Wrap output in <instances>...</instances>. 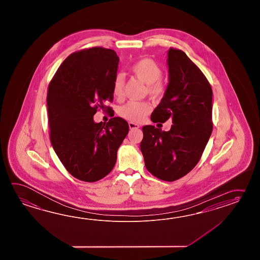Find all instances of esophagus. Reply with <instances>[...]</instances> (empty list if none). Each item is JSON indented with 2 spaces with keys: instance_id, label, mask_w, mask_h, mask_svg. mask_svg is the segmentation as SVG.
Wrapping results in <instances>:
<instances>
[{
  "instance_id": "1",
  "label": "esophagus",
  "mask_w": 260,
  "mask_h": 260,
  "mask_svg": "<svg viewBox=\"0 0 260 260\" xmlns=\"http://www.w3.org/2000/svg\"><path fill=\"white\" fill-rule=\"evenodd\" d=\"M140 127L139 126V124L138 123H135V122H129V128L132 130V129H138V128Z\"/></svg>"
}]
</instances>
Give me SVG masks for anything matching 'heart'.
<instances>
[{"mask_svg":"<svg viewBox=\"0 0 260 260\" xmlns=\"http://www.w3.org/2000/svg\"><path fill=\"white\" fill-rule=\"evenodd\" d=\"M131 72L140 81L146 83V92L154 100L160 99L165 92V84L160 81L161 69L150 58H142L137 61L132 67ZM124 87V78L122 74H117L113 80L112 93L117 99H122ZM151 110V106L147 101H128L122 105L118 113L129 122H140Z\"/></svg>","mask_w":260,"mask_h":260,"instance_id":"obj_1","label":"heart"}]
</instances>
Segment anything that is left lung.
Instances as JSON below:
<instances>
[{
  "label": "left lung",
  "instance_id": "left-lung-1",
  "mask_svg": "<svg viewBox=\"0 0 260 260\" xmlns=\"http://www.w3.org/2000/svg\"><path fill=\"white\" fill-rule=\"evenodd\" d=\"M167 56L169 83L150 119L165 122L171 118L173 124L167 132L143 126L140 149L150 174L175 181L193 169L209 140L213 92L204 73L183 51L170 48Z\"/></svg>",
  "mask_w": 260,
  "mask_h": 260
}]
</instances>
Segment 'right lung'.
<instances>
[{
    "instance_id": "1",
    "label": "right lung",
    "mask_w": 260,
    "mask_h": 260,
    "mask_svg": "<svg viewBox=\"0 0 260 260\" xmlns=\"http://www.w3.org/2000/svg\"><path fill=\"white\" fill-rule=\"evenodd\" d=\"M119 57L115 51L93 47L69 55L47 93L50 139L67 171L85 182L106 177L129 126L120 117L103 125L94 121L98 108L113 100Z\"/></svg>"
}]
</instances>
